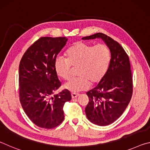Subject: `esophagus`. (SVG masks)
I'll return each instance as SVG.
<instances>
[{
  "label": "esophagus",
  "instance_id": "esophagus-1",
  "mask_svg": "<svg viewBox=\"0 0 150 150\" xmlns=\"http://www.w3.org/2000/svg\"><path fill=\"white\" fill-rule=\"evenodd\" d=\"M79 96V94L78 93H71V97L72 98H77V96Z\"/></svg>",
  "mask_w": 150,
  "mask_h": 150
}]
</instances>
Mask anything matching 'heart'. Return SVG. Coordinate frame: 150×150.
I'll return each instance as SVG.
<instances>
[{"label": "heart", "mask_w": 150, "mask_h": 150, "mask_svg": "<svg viewBox=\"0 0 150 150\" xmlns=\"http://www.w3.org/2000/svg\"><path fill=\"white\" fill-rule=\"evenodd\" d=\"M66 59L57 57L54 62V69L58 77L69 79L71 66L78 67V77L71 79L64 85L65 89L72 93L85 91L92 84L99 83L105 77L110 62V52L107 45H94L78 42L66 52Z\"/></svg>", "instance_id": "1"}]
</instances>
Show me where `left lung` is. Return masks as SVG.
Wrapping results in <instances>:
<instances>
[{
	"mask_svg": "<svg viewBox=\"0 0 150 150\" xmlns=\"http://www.w3.org/2000/svg\"><path fill=\"white\" fill-rule=\"evenodd\" d=\"M101 39L110 52L108 69L95 88L87 93L89 102L85 108L88 120L98 126L113 123L122 115L132 95V77L130 60L117 42L103 33L82 38Z\"/></svg>",
	"mask_w": 150,
	"mask_h": 150,
	"instance_id": "1",
	"label": "left lung"
}]
</instances>
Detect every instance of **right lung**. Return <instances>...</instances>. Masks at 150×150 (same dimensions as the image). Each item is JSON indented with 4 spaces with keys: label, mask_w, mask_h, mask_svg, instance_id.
I'll list each match as a JSON object with an SVG mask.
<instances>
[{
    "label": "right lung",
    "mask_w": 150,
    "mask_h": 150,
    "mask_svg": "<svg viewBox=\"0 0 150 150\" xmlns=\"http://www.w3.org/2000/svg\"><path fill=\"white\" fill-rule=\"evenodd\" d=\"M65 37H43L22 56L19 65L20 100L25 113L40 128L51 129L64 120L63 106L71 99L67 89L54 93L61 86L54 62L65 46Z\"/></svg>",
    "instance_id": "right-lung-1"
}]
</instances>
